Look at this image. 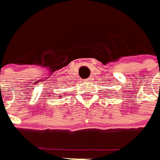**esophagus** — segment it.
<instances>
[{
  "mask_svg": "<svg viewBox=\"0 0 160 160\" xmlns=\"http://www.w3.org/2000/svg\"><path fill=\"white\" fill-rule=\"evenodd\" d=\"M91 81H92V77H89V78H87V79H85V80H84V82H85L86 83H89Z\"/></svg>",
  "mask_w": 160,
  "mask_h": 160,
  "instance_id": "esophagus-1",
  "label": "esophagus"
}]
</instances>
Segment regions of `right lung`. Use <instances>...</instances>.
Masks as SVG:
<instances>
[{
	"label": "right lung",
	"mask_w": 160,
	"mask_h": 160,
	"mask_svg": "<svg viewBox=\"0 0 160 160\" xmlns=\"http://www.w3.org/2000/svg\"><path fill=\"white\" fill-rule=\"evenodd\" d=\"M60 97H61V96H60Z\"/></svg>",
	"instance_id": "obj_1"
}]
</instances>
